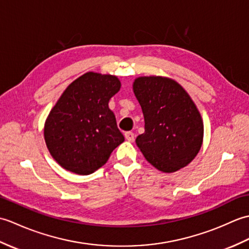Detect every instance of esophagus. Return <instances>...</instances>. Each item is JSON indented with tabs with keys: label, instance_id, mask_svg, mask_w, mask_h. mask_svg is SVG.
I'll return each mask as SVG.
<instances>
[{
	"label": "esophagus",
	"instance_id": "1",
	"mask_svg": "<svg viewBox=\"0 0 249 249\" xmlns=\"http://www.w3.org/2000/svg\"><path fill=\"white\" fill-rule=\"evenodd\" d=\"M125 138L127 141H130L133 142L135 140V134L133 133V131H126L125 133Z\"/></svg>",
	"mask_w": 249,
	"mask_h": 249
}]
</instances>
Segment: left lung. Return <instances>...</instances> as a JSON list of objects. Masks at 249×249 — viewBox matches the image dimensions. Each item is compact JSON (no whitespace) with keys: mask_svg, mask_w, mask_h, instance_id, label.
<instances>
[{"mask_svg":"<svg viewBox=\"0 0 249 249\" xmlns=\"http://www.w3.org/2000/svg\"><path fill=\"white\" fill-rule=\"evenodd\" d=\"M133 89L144 116V133L136 139L145 160L171 173L187 166L203 142L201 114L181 84L161 76L138 77Z\"/></svg>","mask_w":249,"mask_h":249,"instance_id":"obj_1","label":"left lung"}]
</instances>
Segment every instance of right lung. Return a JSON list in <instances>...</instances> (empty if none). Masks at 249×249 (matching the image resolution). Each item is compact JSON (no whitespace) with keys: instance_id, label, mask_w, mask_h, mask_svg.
Masks as SVG:
<instances>
[{"instance_id":"right-lung-1","label":"right lung","mask_w":249,"mask_h":249,"mask_svg":"<svg viewBox=\"0 0 249 249\" xmlns=\"http://www.w3.org/2000/svg\"><path fill=\"white\" fill-rule=\"evenodd\" d=\"M120 89L118 77L89 71L72 81L51 109L44 127L46 145L65 170L91 174L124 142L108 106Z\"/></svg>"}]
</instances>
